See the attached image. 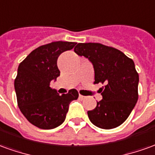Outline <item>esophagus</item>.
<instances>
[{
  "label": "esophagus",
  "mask_w": 155,
  "mask_h": 155,
  "mask_svg": "<svg viewBox=\"0 0 155 155\" xmlns=\"http://www.w3.org/2000/svg\"><path fill=\"white\" fill-rule=\"evenodd\" d=\"M79 98H80L81 100H83V99H85V96H82V95H81V94H80V95H79Z\"/></svg>",
  "instance_id": "1"
}]
</instances>
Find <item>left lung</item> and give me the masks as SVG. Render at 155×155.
<instances>
[{
	"mask_svg": "<svg viewBox=\"0 0 155 155\" xmlns=\"http://www.w3.org/2000/svg\"><path fill=\"white\" fill-rule=\"evenodd\" d=\"M74 51L92 64L95 84L101 82L102 99L87 111L95 126L111 129L123 124L138 101L139 77L133 59L117 48L95 43L78 44Z\"/></svg>",
	"mask_w": 155,
	"mask_h": 155,
	"instance_id": "8db88e82",
	"label": "left lung"
}]
</instances>
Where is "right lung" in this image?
<instances>
[{
    "mask_svg": "<svg viewBox=\"0 0 155 155\" xmlns=\"http://www.w3.org/2000/svg\"><path fill=\"white\" fill-rule=\"evenodd\" d=\"M75 44L59 41L40 46L19 64L14 82L17 104L32 125L42 129L59 127L65 120L70 102L77 100L79 94L75 89L59 96L50 87L51 81L60 74L57 65L59 56Z\"/></svg>",
    "mask_w": 155,
    "mask_h": 155,
    "instance_id": "1",
    "label": "right lung"
}]
</instances>
